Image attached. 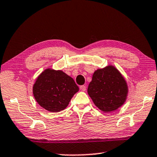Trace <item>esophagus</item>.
Listing matches in <instances>:
<instances>
[{
    "label": "esophagus",
    "instance_id": "34e87169",
    "mask_svg": "<svg viewBox=\"0 0 157 157\" xmlns=\"http://www.w3.org/2000/svg\"><path fill=\"white\" fill-rule=\"evenodd\" d=\"M86 86H84V85H82V86H79V89H80L82 91H86Z\"/></svg>",
    "mask_w": 157,
    "mask_h": 157
}]
</instances>
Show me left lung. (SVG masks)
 Segmentation results:
<instances>
[{
    "instance_id": "obj_1",
    "label": "left lung",
    "mask_w": 157,
    "mask_h": 157,
    "mask_svg": "<svg viewBox=\"0 0 157 157\" xmlns=\"http://www.w3.org/2000/svg\"><path fill=\"white\" fill-rule=\"evenodd\" d=\"M87 91L98 108L111 112L124 104L127 86L120 72L109 66L95 71Z\"/></svg>"
}]
</instances>
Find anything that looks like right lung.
I'll use <instances>...</instances> for the list:
<instances>
[{"label":"right lung","mask_w":157,"mask_h":157,"mask_svg":"<svg viewBox=\"0 0 157 157\" xmlns=\"http://www.w3.org/2000/svg\"><path fill=\"white\" fill-rule=\"evenodd\" d=\"M79 87L72 78L62 71L46 69L33 86V94L39 105L47 111L58 112L67 107Z\"/></svg>","instance_id":"1"}]
</instances>
